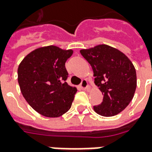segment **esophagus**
Returning a JSON list of instances; mask_svg holds the SVG:
<instances>
[{
  "mask_svg": "<svg viewBox=\"0 0 152 152\" xmlns=\"http://www.w3.org/2000/svg\"><path fill=\"white\" fill-rule=\"evenodd\" d=\"M88 82H87L86 80H83L81 84H80V88L82 90H86L88 88Z\"/></svg>",
  "mask_w": 152,
  "mask_h": 152,
  "instance_id": "esophagus-1",
  "label": "esophagus"
}]
</instances>
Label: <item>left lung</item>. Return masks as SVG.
Returning <instances> with one entry per match:
<instances>
[{
  "instance_id": "obj_1",
  "label": "left lung",
  "mask_w": 152,
  "mask_h": 152,
  "mask_svg": "<svg viewBox=\"0 0 152 152\" xmlns=\"http://www.w3.org/2000/svg\"><path fill=\"white\" fill-rule=\"evenodd\" d=\"M92 68L95 84L103 94V101L93 109L102 116H113L124 110L136 88V72L127 56L109 45H99L81 49Z\"/></svg>"
}]
</instances>
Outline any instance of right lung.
I'll list each match as a JSON object with an SVG mask.
<instances>
[{
  "label": "right lung",
  "mask_w": 152,
  "mask_h": 152,
  "mask_svg": "<svg viewBox=\"0 0 152 152\" xmlns=\"http://www.w3.org/2000/svg\"><path fill=\"white\" fill-rule=\"evenodd\" d=\"M73 53L49 45L28 53L18 67L23 96L33 109L46 117H59L70 109L77 89L66 82L65 62Z\"/></svg>",
  "instance_id": "add662e5"
}]
</instances>
